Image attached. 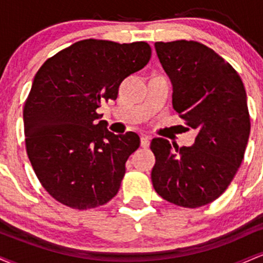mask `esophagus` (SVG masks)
I'll return each mask as SVG.
<instances>
[{
  "label": "esophagus",
  "instance_id": "34e87169",
  "mask_svg": "<svg viewBox=\"0 0 263 263\" xmlns=\"http://www.w3.org/2000/svg\"><path fill=\"white\" fill-rule=\"evenodd\" d=\"M149 143H151V138L148 136H143V137H141V146L143 147V148H148Z\"/></svg>",
  "mask_w": 263,
  "mask_h": 263
}]
</instances>
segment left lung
Segmentation results:
<instances>
[{
    "label": "left lung",
    "mask_w": 263,
    "mask_h": 263,
    "mask_svg": "<svg viewBox=\"0 0 263 263\" xmlns=\"http://www.w3.org/2000/svg\"><path fill=\"white\" fill-rule=\"evenodd\" d=\"M173 85V107L198 136L190 147L153 138V188L183 208L203 206L228 189L249 141L250 115L240 75L218 53L194 41L156 42Z\"/></svg>",
    "instance_id": "left-lung-1"
}]
</instances>
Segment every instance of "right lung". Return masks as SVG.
I'll list each match as a JSON object with an SVG mask.
<instances>
[{
  "label": "right lung",
  "mask_w": 263,
  "mask_h": 263,
  "mask_svg": "<svg viewBox=\"0 0 263 263\" xmlns=\"http://www.w3.org/2000/svg\"><path fill=\"white\" fill-rule=\"evenodd\" d=\"M146 42L84 39L45 60L23 108L26 149L43 188L59 203L87 210L119 192L135 132L115 135L98 114L125 78L149 62Z\"/></svg>",
  "instance_id": "right-lung-1"
}]
</instances>
